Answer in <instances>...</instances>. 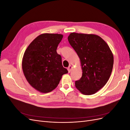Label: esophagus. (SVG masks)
Segmentation results:
<instances>
[{"label": "esophagus", "mask_w": 130, "mask_h": 130, "mask_svg": "<svg viewBox=\"0 0 130 130\" xmlns=\"http://www.w3.org/2000/svg\"><path fill=\"white\" fill-rule=\"evenodd\" d=\"M72 68H73V67H72L71 65H70V66L68 67L67 68V70H68V71L69 73H70V71H71V70H72Z\"/></svg>", "instance_id": "esophagus-1"}]
</instances>
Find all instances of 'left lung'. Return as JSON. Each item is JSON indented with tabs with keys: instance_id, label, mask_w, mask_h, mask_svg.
Here are the masks:
<instances>
[{
	"instance_id": "obj_1",
	"label": "left lung",
	"mask_w": 130,
	"mask_h": 130,
	"mask_svg": "<svg viewBox=\"0 0 130 130\" xmlns=\"http://www.w3.org/2000/svg\"><path fill=\"white\" fill-rule=\"evenodd\" d=\"M68 41L80 58L82 75L75 87L84 95H92L107 83L112 71V51L96 35L72 32Z\"/></svg>"
}]
</instances>
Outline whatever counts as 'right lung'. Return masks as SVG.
Here are the masks:
<instances>
[{"label": "right lung", "mask_w": 130, "mask_h": 130, "mask_svg": "<svg viewBox=\"0 0 130 130\" xmlns=\"http://www.w3.org/2000/svg\"><path fill=\"white\" fill-rule=\"evenodd\" d=\"M58 34L39 35L27 46L22 59V69L29 84L43 93L55 89L68 72L62 64L56 50L63 38Z\"/></svg>", "instance_id": "right-lung-1"}]
</instances>
